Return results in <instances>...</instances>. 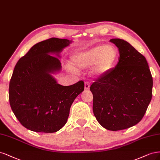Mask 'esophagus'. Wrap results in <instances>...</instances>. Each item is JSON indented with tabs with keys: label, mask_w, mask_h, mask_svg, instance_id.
I'll return each instance as SVG.
<instances>
[{
	"label": "esophagus",
	"mask_w": 160,
	"mask_h": 160,
	"mask_svg": "<svg viewBox=\"0 0 160 160\" xmlns=\"http://www.w3.org/2000/svg\"><path fill=\"white\" fill-rule=\"evenodd\" d=\"M90 88V83L89 82H85L84 84V89L85 90H88Z\"/></svg>",
	"instance_id": "34e87169"
}]
</instances>
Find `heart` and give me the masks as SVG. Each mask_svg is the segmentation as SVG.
<instances>
[{
  "label": "heart",
  "instance_id": "1",
  "mask_svg": "<svg viewBox=\"0 0 160 160\" xmlns=\"http://www.w3.org/2000/svg\"><path fill=\"white\" fill-rule=\"evenodd\" d=\"M117 58L118 52L114 47L100 45L76 53L72 60L78 68H88L95 64L92 72L96 76H101L113 68Z\"/></svg>",
  "mask_w": 160,
  "mask_h": 160
}]
</instances>
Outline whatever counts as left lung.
<instances>
[{
    "instance_id": "obj_1",
    "label": "left lung",
    "mask_w": 160,
    "mask_h": 160,
    "mask_svg": "<svg viewBox=\"0 0 160 160\" xmlns=\"http://www.w3.org/2000/svg\"><path fill=\"white\" fill-rule=\"evenodd\" d=\"M110 42L119 50V62L90 90L97 121L107 130L118 131L141 121L152 100L153 79L146 58L130 43L120 38Z\"/></svg>"
}]
</instances>
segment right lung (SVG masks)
Wrapping results in <instances>:
<instances>
[{
	"label": "right lung",
	"instance_id": "obj_1",
	"mask_svg": "<svg viewBox=\"0 0 160 160\" xmlns=\"http://www.w3.org/2000/svg\"><path fill=\"white\" fill-rule=\"evenodd\" d=\"M72 40L51 38L34 45L18 61L9 84L11 109L21 124L36 132L53 133L67 122L83 81L62 86L52 76L61 70L58 57Z\"/></svg>",
	"mask_w": 160,
	"mask_h": 160
}]
</instances>
